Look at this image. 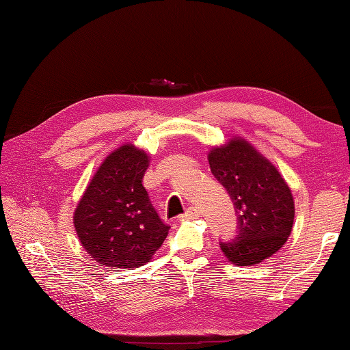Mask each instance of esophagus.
<instances>
[{
    "label": "esophagus",
    "instance_id": "1",
    "mask_svg": "<svg viewBox=\"0 0 350 350\" xmlns=\"http://www.w3.org/2000/svg\"><path fill=\"white\" fill-rule=\"evenodd\" d=\"M200 211L197 209V207H189V209L183 213V219H197V218H200Z\"/></svg>",
    "mask_w": 350,
    "mask_h": 350
}]
</instances>
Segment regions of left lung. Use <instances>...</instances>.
I'll return each mask as SVG.
<instances>
[{
	"label": "left lung",
	"mask_w": 350,
	"mask_h": 350,
	"mask_svg": "<svg viewBox=\"0 0 350 350\" xmlns=\"http://www.w3.org/2000/svg\"><path fill=\"white\" fill-rule=\"evenodd\" d=\"M212 174L228 192L237 213V237L221 242L230 263L254 266L269 258L293 228L295 200L284 177L250 141L230 138L207 153Z\"/></svg>",
	"instance_id": "obj_1"
}]
</instances>
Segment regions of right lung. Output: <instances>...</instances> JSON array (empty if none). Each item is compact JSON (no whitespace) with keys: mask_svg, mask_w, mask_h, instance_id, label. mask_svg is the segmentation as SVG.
<instances>
[{"mask_svg":"<svg viewBox=\"0 0 350 350\" xmlns=\"http://www.w3.org/2000/svg\"><path fill=\"white\" fill-rule=\"evenodd\" d=\"M150 163L132 143L111 152L96 170L73 212L78 239L92 260L111 269L146 265L165 241L163 224L143 187Z\"/></svg>","mask_w":350,"mask_h":350,"instance_id":"1","label":"right lung"}]
</instances>
